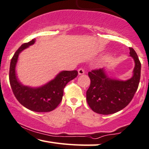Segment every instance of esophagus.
Returning a JSON list of instances; mask_svg holds the SVG:
<instances>
[{
  "instance_id": "obj_1",
  "label": "esophagus",
  "mask_w": 149,
  "mask_h": 149,
  "mask_svg": "<svg viewBox=\"0 0 149 149\" xmlns=\"http://www.w3.org/2000/svg\"><path fill=\"white\" fill-rule=\"evenodd\" d=\"M78 73H79V75L83 74H84V73H85L84 69H83V68H79V70H78Z\"/></svg>"
}]
</instances>
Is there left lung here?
<instances>
[{
	"instance_id": "left-lung-1",
	"label": "left lung",
	"mask_w": 149,
	"mask_h": 149,
	"mask_svg": "<svg viewBox=\"0 0 149 149\" xmlns=\"http://www.w3.org/2000/svg\"><path fill=\"white\" fill-rule=\"evenodd\" d=\"M130 56L135 62L133 76L126 81L108 77L104 68L88 72L90 86L86 92L87 102L95 113L111 115L124 109L132 101L137 91L140 79L141 64L133 48L130 47Z\"/></svg>"
}]
</instances>
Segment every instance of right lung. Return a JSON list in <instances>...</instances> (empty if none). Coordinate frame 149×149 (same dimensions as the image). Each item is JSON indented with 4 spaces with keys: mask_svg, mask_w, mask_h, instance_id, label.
I'll list each match as a JSON object with an SVG mask.
<instances>
[{
    "mask_svg": "<svg viewBox=\"0 0 149 149\" xmlns=\"http://www.w3.org/2000/svg\"><path fill=\"white\" fill-rule=\"evenodd\" d=\"M35 38L24 43L16 51L11 59L9 68V82L13 94L19 102L26 109L34 112H50L59 105L62 100L64 89L67 83L78 75L77 70H64L45 85L31 87L22 84L18 80L15 67L18 57L22 51L34 44Z\"/></svg>",
    "mask_w": 149,
    "mask_h": 149,
    "instance_id": "add662e5",
    "label": "right lung"
}]
</instances>
